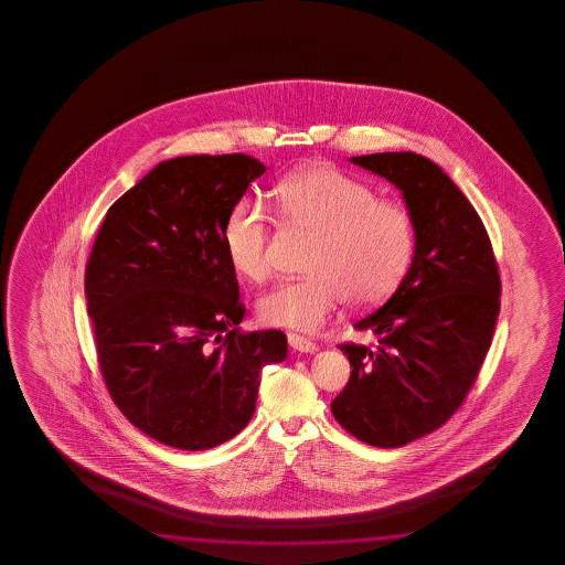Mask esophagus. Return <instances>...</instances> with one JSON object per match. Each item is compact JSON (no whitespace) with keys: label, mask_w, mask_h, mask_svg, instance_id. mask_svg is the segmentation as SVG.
Returning a JSON list of instances; mask_svg holds the SVG:
<instances>
[{"label":"esophagus","mask_w":565,"mask_h":565,"mask_svg":"<svg viewBox=\"0 0 565 565\" xmlns=\"http://www.w3.org/2000/svg\"><path fill=\"white\" fill-rule=\"evenodd\" d=\"M288 345L295 352H300V354H315L316 350H318V345L312 340L298 334H288Z\"/></svg>","instance_id":"34e87169"}]
</instances>
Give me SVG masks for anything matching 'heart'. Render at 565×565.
Here are the masks:
<instances>
[{"instance_id":"b5f03b06","label":"heart","mask_w":565,"mask_h":565,"mask_svg":"<svg viewBox=\"0 0 565 565\" xmlns=\"http://www.w3.org/2000/svg\"><path fill=\"white\" fill-rule=\"evenodd\" d=\"M278 215L316 233L310 275L280 280L258 298L268 326L316 332L345 298L367 307L402 282L415 253V221L392 200H375L367 183L330 166L290 173L273 192ZM223 247L239 277L260 280L270 270V217L255 201H241L223 225Z\"/></svg>"}]
</instances>
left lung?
<instances>
[{"instance_id":"1","label":"left lung","mask_w":565,"mask_h":565,"mask_svg":"<svg viewBox=\"0 0 565 565\" xmlns=\"http://www.w3.org/2000/svg\"><path fill=\"white\" fill-rule=\"evenodd\" d=\"M350 160L402 192L417 239L392 297L354 324L375 334V348L340 345L352 373L332 413L355 439L395 449L465 402L492 344L500 275L479 213L437 163L415 152Z\"/></svg>"}]
</instances>
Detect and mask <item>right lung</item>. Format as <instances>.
<instances>
[{
    "instance_id": "obj_1",
    "label": "right lung",
    "mask_w": 565,
    "mask_h": 565,
    "mask_svg": "<svg viewBox=\"0 0 565 565\" xmlns=\"http://www.w3.org/2000/svg\"><path fill=\"white\" fill-rule=\"evenodd\" d=\"M265 166L245 153L160 162L106 213L86 263V310L106 387L168 447L205 450L250 422L278 330L239 332L245 307L223 225Z\"/></svg>"
}]
</instances>
